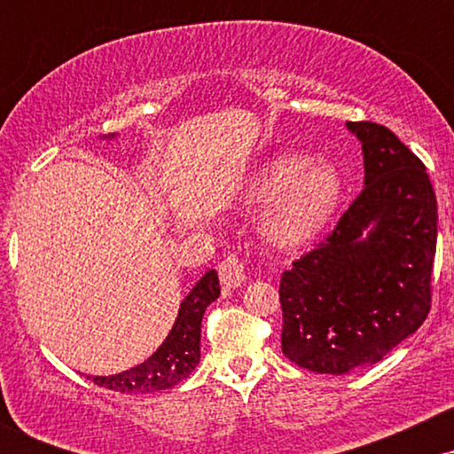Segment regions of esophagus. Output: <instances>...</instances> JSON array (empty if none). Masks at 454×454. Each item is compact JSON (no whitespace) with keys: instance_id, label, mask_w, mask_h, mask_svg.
<instances>
[{"instance_id":"1","label":"esophagus","mask_w":454,"mask_h":454,"mask_svg":"<svg viewBox=\"0 0 454 454\" xmlns=\"http://www.w3.org/2000/svg\"><path fill=\"white\" fill-rule=\"evenodd\" d=\"M220 281L226 288H239L245 281V264L237 254H228L220 262Z\"/></svg>"}]
</instances>
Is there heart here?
Returning <instances> with one entry per match:
<instances>
[{"label":"heart","mask_w":454,"mask_h":454,"mask_svg":"<svg viewBox=\"0 0 454 454\" xmlns=\"http://www.w3.org/2000/svg\"><path fill=\"white\" fill-rule=\"evenodd\" d=\"M245 200L264 207L262 231L279 247H303L320 237L341 200V176L325 160L281 153L258 168Z\"/></svg>","instance_id":"b5f03b06"}]
</instances>
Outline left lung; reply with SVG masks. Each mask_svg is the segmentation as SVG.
Segmentation results:
<instances>
[{
	"mask_svg": "<svg viewBox=\"0 0 454 454\" xmlns=\"http://www.w3.org/2000/svg\"><path fill=\"white\" fill-rule=\"evenodd\" d=\"M364 187L279 284L281 352L316 373L382 361L431 309L437 202L425 164L388 128L348 121Z\"/></svg>",
	"mask_w": 454,
	"mask_h": 454,
	"instance_id": "1",
	"label": "left lung"
}]
</instances>
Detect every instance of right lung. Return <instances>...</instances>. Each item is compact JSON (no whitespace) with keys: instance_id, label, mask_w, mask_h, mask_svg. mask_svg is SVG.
<instances>
[{"instance_id":"right-lung-1","label":"right lung","mask_w":454,"mask_h":454,"mask_svg":"<svg viewBox=\"0 0 454 454\" xmlns=\"http://www.w3.org/2000/svg\"><path fill=\"white\" fill-rule=\"evenodd\" d=\"M220 296V279L215 270H207L179 307L173 331L145 363L114 376H93L98 387L117 393H158L173 388L194 372L200 361V325L205 309Z\"/></svg>"}]
</instances>
